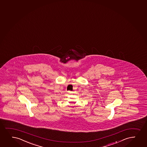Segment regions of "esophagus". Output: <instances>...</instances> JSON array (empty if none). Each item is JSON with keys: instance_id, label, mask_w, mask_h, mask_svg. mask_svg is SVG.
Segmentation results:
<instances>
[{"instance_id": "34e87169", "label": "esophagus", "mask_w": 147, "mask_h": 147, "mask_svg": "<svg viewBox=\"0 0 147 147\" xmlns=\"http://www.w3.org/2000/svg\"><path fill=\"white\" fill-rule=\"evenodd\" d=\"M68 92H69V94H72V93H73L72 92H71V91H68Z\"/></svg>"}]
</instances>
